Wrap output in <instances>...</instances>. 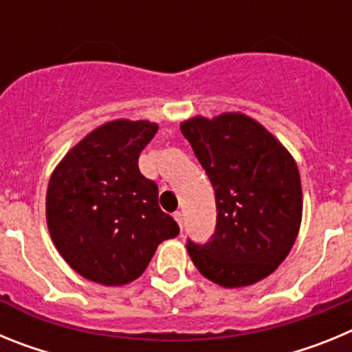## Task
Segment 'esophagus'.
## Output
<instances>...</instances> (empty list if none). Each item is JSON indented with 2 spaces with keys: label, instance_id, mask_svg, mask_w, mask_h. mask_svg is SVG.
I'll return each instance as SVG.
<instances>
[{
  "label": "esophagus",
  "instance_id": "esophagus-1",
  "mask_svg": "<svg viewBox=\"0 0 352 352\" xmlns=\"http://www.w3.org/2000/svg\"><path fill=\"white\" fill-rule=\"evenodd\" d=\"M174 220L178 222L179 229H182V231H183V214L179 213V211H176V213H174Z\"/></svg>",
  "mask_w": 352,
  "mask_h": 352
}]
</instances>
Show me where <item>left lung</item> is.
<instances>
[{"label":"left lung","instance_id":"1","mask_svg":"<svg viewBox=\"0 0 352 352\" xmlns=\"http://www.w3.org/2000/svg\"><path fill=\"white\" fill-rule=\"evenodd\" d=\"M179 129L206 170L217 203L210 241H186L195 268L222 287L263 280L287 257L300 231L303 194L296 162L241 113L195 116Z\"/></svg>","mask_w":352,"mask_h":352}]
</instances>
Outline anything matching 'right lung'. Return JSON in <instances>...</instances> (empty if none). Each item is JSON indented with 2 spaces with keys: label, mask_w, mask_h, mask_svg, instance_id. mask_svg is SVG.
Here are the masks:
<instances>
[{
  "label": "right lung",
  "mask_w": 352,
  "mask_h": 352,
  "mask_svg": "<svg viewBox=\"0 0 352 352\" xmlns=\"http://www.w3.org/2000/svg\"><path fill=\"white\" fill-rule=\"evenodd\" d=\"M157 123L114 120L65 155L49 182L51 238L80 276L125 285L142 275L164 239L179 227L158 206V186L139 170Z\"/></svg>",
  "instance_id": "right-lung-1"
}]
</instances>
